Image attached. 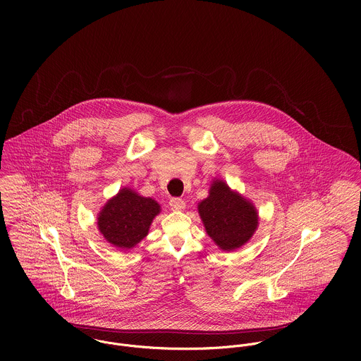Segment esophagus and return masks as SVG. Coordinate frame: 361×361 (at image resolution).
<instances>
[{
	"label": "esophagus",
	"instance_id": "34e87169",
	"mask_svg": "<svg viewBox=\"0 0 361 361\" xmlns=\"http://www.w3.org/2000/svg\"><path fill=\"white\" fill-rule=\"evenodd\" d=\"M186 206V203L182 200V199H179V197H172L171 200H169V207H171V209H173V211H182L183 208Z\"/></svg>",
	"mask_w": 361,
	"mask_h": 361
}]
</instances>
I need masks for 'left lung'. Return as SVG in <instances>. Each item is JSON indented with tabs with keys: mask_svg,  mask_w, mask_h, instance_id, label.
I'll return each mask as SVG.
<instances>
[{
	"mask_svg": "<svg viewBox=\"0 0 361 361\" xmlns=\"http://www.w3.org/2000/svg\"><path fill=\"white\" fill-rule=\"evenodd\" d=\"M199 214L208 236L226 252L243 246L257 229L255 206L222 180H214L209 196L199 204Z\"/></svg>",
	"mask_w": 361,
	"mask_h": 361,
	"instance_id": "8db88e82",
	"label": "left lung"
}]
</instances>
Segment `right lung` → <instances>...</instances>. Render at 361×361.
Returning a JSON list of instances; mask_svg holds the SVG:
<instances>
[{"instance_id": "right-lung-1", "label": "right lung", "mask_w": 361, "mask_h": 361, "mask_svg": "<svg viewBox=\"0 0 361 361\" xmlns=\"http://www.w3.org/2000/svg\"><path fill=\"white\" fill-rule=\"evenodd\" d=\"M159 204L125 188L108 200L99 215V229L106 242L119 249H132L147 233Z\"/></svg>"}]
</instances>
